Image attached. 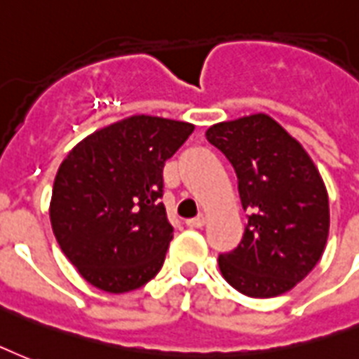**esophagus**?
Masks as SVG:
<instances>
[{
    "mask_svg": "<svg viewBox=\"0 0 359 359\" xmlns=\"http://www.w3.org/2000/svg\"><path fill=\"white\" fill-rule=\"evenodd\" d=\"M207 222L205 215H198V217H194V219H188L187 224L190 228H201Z\"/></svg>",
    "mask_w": 359,
    "mask_h": 359,
    "instance_id": "obj_1",
    "label": "esophagus"
}]
</instances>
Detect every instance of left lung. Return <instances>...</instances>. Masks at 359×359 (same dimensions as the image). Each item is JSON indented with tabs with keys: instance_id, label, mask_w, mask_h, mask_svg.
I'll return each mask as SVG.
<instances>
[{
	"instance_id": "8db88e82",
	"label": "left lung",
	"mask_w": 359,
	"mask_h": 359,
	"mask_svg": "<svg viewBox=\"0 0 359 359\" xmlns=\"http://www.w3.org/2000/svg\"><path fill=\"white\" fill-rule=\"evenodd\" d=\"M205 137L232 163L249 211L240 245L219 257L220 274L247 297L285 293L312 272L327 243L329 198L318 167L268 114L220 121Z\"/></svg>"
}]
</instances>
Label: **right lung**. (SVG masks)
<instances>
[{"label":"right lung","instance_id":"right-lung-1","mask_svg":"<svg viewBox=\"0 0 359 359\" xmlns=\"http://www.w3.org/2000/svg\"><path fill=\"white\" fill-rule=\"evenodd\" d=\"M192 131L187 121L139 114L91 133L62 159L49 219L93 287L129 293L161 270L172 240L161 172Z\"/></svg>","mask_w":359,"mask_h":359}]
</instances>
